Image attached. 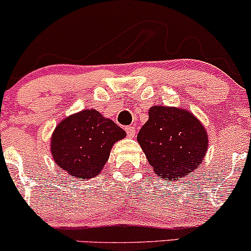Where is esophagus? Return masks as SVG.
Returning <instances> with one entry per match:
<instances>
[{"instance_id": "obj_1", "label": "esophagus", "mask_w": 251, "mask_h": 251, "mask_svg": "<svg viewBox=\"0 0 251 251\" xmlns=\"http://www.w3.org/2000/svg\"><path fill=\"white\" fill-rule=\"evenodd\" d=\"M125 131H126V133H127V135H128L129 138L134 137V134H135V128L133 127V126H127V127L125 128Z\"/></svg>"}]
</instances>
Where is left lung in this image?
Here are the masks:
<instances>
[{"instance_id":"obj_1","label":"left lung","mask_w":251,"mask_h":251,"mask_svg":"<svg viewBox=\"0 0 251 251\" xmlns=\"http://www.w3.org/2000/svg\"><path fill=\"white\" fill-rule=\"evenodd\" d=\"M158 177L177 178L197 170L208 149V134L189 111L153 106L137 135Z\"/></svg>"}]
</instances>
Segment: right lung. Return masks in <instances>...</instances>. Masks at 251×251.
I'll return each mask as SVG.
<instances>
[{
  "label": "right lung",
  "instance_id": "add662e5",
  "mask_svg": "<svg viewBox=\"0 0 251 251\" xmlns=\"http://www.w3.org/2000/svg\"><path fill=\"white\" fill-rule=\"evenodd\" d=\"M126 132L96 109H83L66 118L51 137V154L60 169L77 179H89L101 171L113 144Z\"/></svg>",
  "mask_w": 251,
  "mask_h": 251
}]
</instances>
